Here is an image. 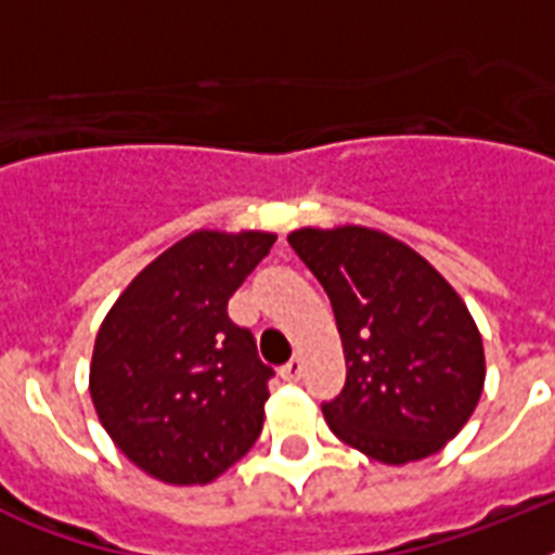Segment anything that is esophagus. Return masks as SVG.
<instances>
[{"mask_svg":"<svg viewBox=\"0 0 555 555\" xmlns=\"http://www.w3.org/2000/svg\"><path fill=\"white\" fill-rule=\"evenodd\" d=\"M302 371H305L302 360H299V357H294V360H287V363L279 369V374H282V379H287V383H296V379L302 377Z\"/></svg>","mask_w":555,"mask_h":555,"instance_id":"1","label":"esophagus"}]
</instances>
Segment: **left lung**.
I'll return each mask as SVG.
<instances>
[{
	"mask_svg": "<svg viewBox=\"0 0 555 555\" xmlns=\"http://www.w3.org/2000/svg\"><path fill=\"white\" fill-rule=\"evenodd\" d=\"M337 317L346 386L322 403L331 431L400 466L447 447L483 391V343L455 287L409 244L369 227L287 235Z\"/></svg>",
	"mask_w": 555,
	"mask_h": 555,
	"instance_id": "1",
	"label": "left lung"
}]
</instances>
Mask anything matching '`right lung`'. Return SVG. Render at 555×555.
Masks as SVG:
<instances>
[{"label": "right lung", "mask_w": 555, "mask_h": 555, "mask_svg": "<svg viewBox=\"0 0 555 555\" xmlns=\"http://www.w3.org/2000/svg\"><path fill=\"white\" fill-rule=\"evenodd\" d=\"M273 233L195 230L132 279L100 325L91 403L108 438L164 483H209L250 452L273 369L227 313Z\"/></svg>", "instance_id": "right-lung-1"}]
</instances>
